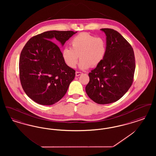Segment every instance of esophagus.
Segmentation results:
<instances>
[{"label":"esophagus","instance_id":"34e87169","mask_svg":"<svg viewBox=\"0 0 156 156\" xmlns=\"http://www.w3.org/2000/svg\"><path fill=\"white\" fill-rule=\"evenodd\" d=\"M82 74V73H81V72L76 71V72L75 73V75H76V76H80V75H81Z\"/></svg>","mask_w":156,"mask_h":156}]
</instances>
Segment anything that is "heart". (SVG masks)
<instances>
[{"mask_svg": "<svg viewBox=\"0 0 156 156\" xmlns=\"http://www.w3.org/2000/svg\"><path fill=\"white\" fill-rule=\"evenodd\" d=\"M71 47H66L62 51L64 61L74 68L81 59L80 67L86 69L99 66L104 60L106 52V42L102 37H97L87 32L81 33L71 41Z\"/></svg>", "mask_w": 156, "mask_h": 156, "instance_id": "obj_1", "label": "heart"}]
</instances>
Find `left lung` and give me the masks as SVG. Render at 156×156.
Returning a JSON list of instances; mask_svg holds the SVG:
<instances>
[{
  "instance_id": "obj_1",
  "label": "left lung",
  "mask_w": 156,
  "mask_h": 156,
  "mask_svg": "<svg viewBox=\"0 0 156 156\" xmlns=\"http://www.w3.org/2000/svg\"><path fill=\"white\" fill-rule=\"evenodd\" d=\"M106 36L107 52L103 61L89 73L85 87L97 104L115 102L123 97L133 82L135 57L131 45L119 32L102 29Z\"/></svg>"
}]
</instances>
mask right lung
<instances>
[{
	"label": "right lung",
	"instance_id": "add662e5",
	"mask_svg": "<svg viewBox=\"0 0 156 156\" xmlns=\"http://www.w3.org/2000/svg\"><path fill=\"white\" fill-rule=\"evenodd\" d=\"M76 32L52 30L31 37L19 59V76L26 95L43 105L55 104L65 95L75 71L64 61L59 47Z\"/></svg>",
	"mask_w": 156,
	"mask_h": 156
}]
</instances>
